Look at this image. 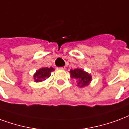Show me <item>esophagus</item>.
<instances>
[{"label": "esophagus", "instance_id": "1", "mask_svg": "<svg viewBox=\"0 0 129 129\" xmlns=\"http://www.w3.org/2000/svg\"><path fill=\"white\" fill-rule=\"evenodd\" d=\"M58 69H60V70H64V69H65V67H59V68H58Z\"/></svg>", "mask_w": 129, "mask_h": 129}]
</instances>
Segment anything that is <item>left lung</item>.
Returning <instances> with one entry per match:
<instances>
[{"instance_id": "1", "label": "left lung", "mask_w": 129, "mask_h": 129, "mask_svg": "<svg viewBox=\"0 0 129 129\" xmlns=\"http://www.w3.org/2000/svg\"><path fill=\"white\" fill-rule=\"evenodd\" d=\"M70 77L74 79L77 83V86L79 87H84L90 83L92 77L88 72H85L83 69L77 68L76 69L70 70Z\"/></svg>"}]
</instances>
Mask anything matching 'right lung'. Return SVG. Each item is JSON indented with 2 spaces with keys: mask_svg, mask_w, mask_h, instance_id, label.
Wrapping results in <instances>:
<instances>
[{
  "mask_svg": "<svg viewBox=\"0 0 129 129\" xmlns=\"http://www.w3.org/2000/svg\"><path fill=\"white\" fill-rule=\"evenodd\" d=\"M55 69L52 67L50 68H41L38 70L35 74H33L34 81L36 83H40L46 80V79L49 78L51 74V72L54 71Z\"/></svg>",
  "mask_w": 129,
  "mask_h": 129,
  "instance_id": "add662e5",
  "label": "right lung"
}]
</instances>
